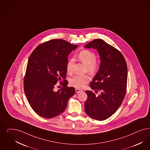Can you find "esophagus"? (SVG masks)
Segmentation results:
<instances>
[{
    "label": "esophagus",
    "instance_id": "34e87169",
    "mask_svg": "<svg viewBox=\"0 0 150 150\" xmlns=\"http://www.w3.org/2000/svg\"><path fill=\"white\" fill-rule=\"evenodd\" d=\"M75 91H76V93H80L81 91H82V90H80V89H79V88H75Z\"/></svg>",
    "mask_w": 150,
    "mask_h": 150
}]
</instances>
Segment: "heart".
I'll return each mask as SVG.
<instances>
[{
    "mask_svg": "<svg viewBox=\"0 0 150 150\" xmlns=\"http://www.w3.org/2000/svg\"><path fill=\"white\" fill-rule=\"evenodd\" d=\"M78 60L85 65L88 72L95 74L100 69V62L96 60V55L94 52L88 50H83L77 55ZM74 59L71 58L69 60L67 64V70L69 74H71L73 71ZM90 81V77L88 75H75L70 80L71 85L75 88H81L85 84Z\"/></svg>",
    "mask_w": 150,
    "mask_h": 150,
    "instance_id": "b5f03b06",
    "label": "heart"
}]
</instances>
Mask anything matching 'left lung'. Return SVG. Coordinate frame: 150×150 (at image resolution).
<instances>
[{"label": "left lung", "instance_id": "left-lung-1", "mask_svg": "<svg viewBox=\"0 0 150 150\" xmlns=\"http://www.w3.org/2000/svg\"><path fill=\"white\" fill-rule=\"evenodd\" d=\"M97 49L101 58L100 67L87 90L88 98L85 110L92 119L103 121L117 110L125 96L127 81V67L121 52L101 39H96L85 45Z\"/></svg>", "mask_w": 150, "mask_h": 150}]
</instances>
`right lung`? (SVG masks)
Instances as JSON below:
<instances>
[{"mask_svg":"<svg viewBox=\"0 0 150 150\" xmlns=\"http://www.w3.org/2000/svg\"><path fill=\"white\" fill-rule=\"evenodd\" d=\"M77 47L65 40L52 39L38 45L29 57L24 90L31 108L44 118L62 114L75 93V88L67 86L65 78L67 56ZM57 82L63 87L55 91Z\"/></svg>","mask_w":150,"mask_h":150,"instance_id":"1","label":"right lung"}]
</instances>
